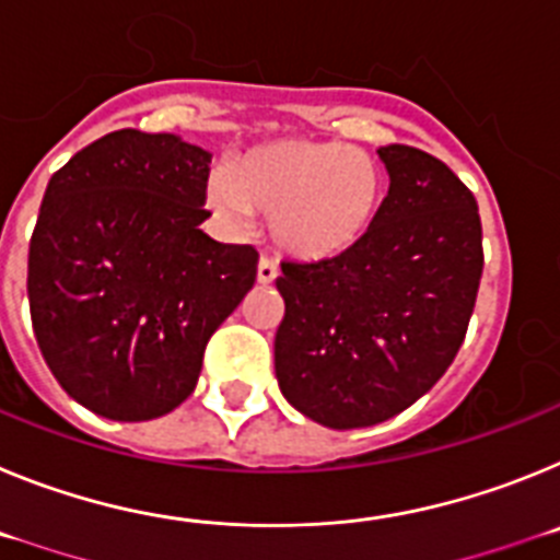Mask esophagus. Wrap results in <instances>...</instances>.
Wrapping results in <instances>:
<instances>
[{
	"label": "esophagus",
	"instance_id": "34e87169",
	"mask_svg": "<svg viewBox=\"0 0 560 560\" xmlns=\"http://www.w3.org/2000/svg\"><path fill=\"white\" fill-rule=\"evenodd\" d=\"M277 275H280V269H277V264H275V260H269V257H264V260L257 264V283H260V285L275 283Z\"/></svg>",
	"mask_w": 560,
	"mask_h": 560
}]
</instances>
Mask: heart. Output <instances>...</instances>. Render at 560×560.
I'll return each mask as SVG.
<instances>
[{"instance_id":"1","label":"heart","mask_w":560,"mask_h":560,"mask_svg":"<svg viewBox=\"0 0 560 560\" xmlns=\"http://www.w3.org/2000/svg\"><path fill=\"white\" fill-rule=\"evenodd\" d=\"M384 171L361 148L323 140H277L212 173L207 201L232 224L271 215L280 249L323 260L359 246L384 205Z\"/></svg>"}]
</instances>
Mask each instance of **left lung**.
<instances>
[{
	"label": "left lung",
	"instance_id": "left-lung-1",
	"mask_svg": "<svg viewBox=\"0 0 560 560\" xmlns=\"http://www.w3.org/2000/svg\"><path fill=\"white\" fill-rule=\"evenodd\" d=\"M387 199L373 230L336 257L285 260L275 336L280 393L328 429L395 418L443 378L482 277L474 192L432 153L384 145Z\"/></svg>",
	"mask_w": 560,
	"mask_h": 560
}]
</instances>
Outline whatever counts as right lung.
I'll return each mask as SVG.
<instances>
[{
	"label": "right lung",
	"mask_w": 560,
	"mask_h": 560,
	"mask_svg": "<svg viewBox=\"0 0 560 560\" xmlns=\"http://www.w3.org/2000/svg\"><path fill=\"white\" fill-rule=\"evenodd\" d=\"M210 160L176 133L122 128L49 179L30 237V316L58 384L101 418L179 407L210 336L255 285L257 252L199 230Z\"/></svg>",
	"instance_id": "1"
}]
</instances>
